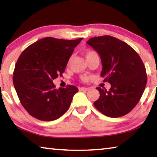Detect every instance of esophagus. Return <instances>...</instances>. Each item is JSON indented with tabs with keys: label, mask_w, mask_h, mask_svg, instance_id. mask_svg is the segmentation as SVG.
Here are the masks:
<instances>
[{
	"label": "esophagus",
	"mask_w": 157,
	"mask_h": 157,
	"mask_svg": "<svg viewBox=\"0 0 157 157\" xmlns=\"http://www.w3.org/2000/svg\"><path fill=\"white\" fill-rule=\"evenodd\" d=\"M89 88H86V87H81V88H79V91H89Z\"/></svg>",
	"instance_id": "obj_1"
}]
</instances>
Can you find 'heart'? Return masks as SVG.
I'll use <instances>...</instances> for the list:
<instances>
[{"mask_svg": "<svg viewBox=\"0 0 157 157\" xmlns=\"http://www.w3.org/2000/svg\"><path fill=\"white\" fill-rule=\"evenodd\" d=\"M95 54H97V53L94 51H91V50H88V51L85 52V56H86V58L91 56V55H95Z\"/></svg>", "mask_w": 157, "mask_h": 157, "instance_id": "1", "label": "heart"}]
</instances>
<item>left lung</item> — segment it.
<instances>
[{"label": "left lung", "instance_id": "8db88e82", "mask_svg": "<svg viewBox=\"0 0 157 157\" xmlns=\"http://www.w3.org/2000/svg\"><path fill=\"white\" fill-rule=\"evenodd\" d=\"M86 43L99 54L101 77L111 84L109 91L97 87L100 98L94 103L95 107L111 118L126 115L139 102L147 83L142 59L125 42L111 36L93 37Z\"/></svg>", "mask_w": 157, "mask_h": 157}]
</instances>
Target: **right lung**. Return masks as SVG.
<instances>
[{
    "mask_svg": "<svg viewBox=\"0 0 157 157\" xmlns=\"http://www.w3.org/2000/svg\"><path fill=\"white\" fill-rule=\"evenodd\" d=\"M82 40L46 37L21 53L13 73V83L21 105L30 116L52 121L68 109L78 89L68 85L57 89L52 81L62 76L74 48Z\"/></svg>",
    "mask_w": 157,
    "mask_h": 157,
    "instance_id": "1",
    "label": "right lung"
}]
</instances>
